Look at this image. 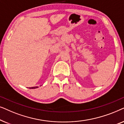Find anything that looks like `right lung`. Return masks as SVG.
Masks as SVG:
<instances>
[{
  "mask_svg": "<svg viewBox=\"0 0 124 124\" xmlns=\"http://www.w3.org/2000/svg\"><path fill=\"white\" fill-rule=\"evenodd\" d=\"M37 87H30V89H35V88H37Z\"/></svg>",
  "mask_w": 124,
  "mask_h": 124,
  "instance_id": "add662e5",
  "label": "right lung"
}]
</instances>
